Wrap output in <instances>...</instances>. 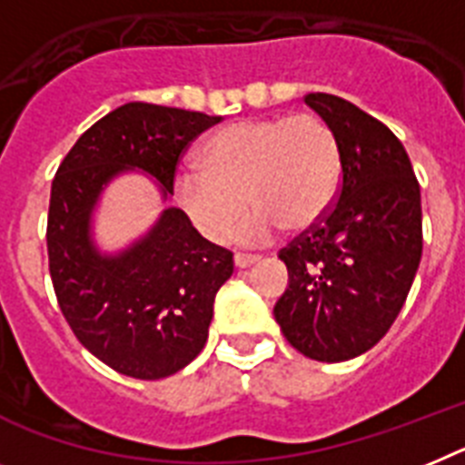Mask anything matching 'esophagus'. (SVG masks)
<instances>
[{"label": "esophagus", "instance_id": "esophagus-1", "mask_svg": "<svg viewBox=\"0 0 465 465\" xmlns=\"http://www.w3.org/2000/svg\"><path fill=\"white\" fill-rule=\"evenodd\" d=\"M255 262H260V257L257 255H245V252H236V255H233V264H236L239 269L251 267V264Z\"/></svg>", "mask_w": 465, "mask_h": 465}]
</instances>
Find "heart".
I'll return each mask as SVG.
<instances>
[{
  "mask_svg": "<svg viewBox=\"0 0 465 465\" xmlns=\"http://www.w3.org/2000/svg\"><path fill=\"white\" fill-rule=\"evenodd\" d=\"M198 173L174 179V196L191 226L224 243L245 213L236 241L264 243L276 232H305L333 208L342 177L338 136L317 113H283L229 124L196 155Z\"/></svg>",
  "mask_w": 465,
  "mask_h": 465,
  "instance_id": "1",
  "label": "heart"
}]
</instances>
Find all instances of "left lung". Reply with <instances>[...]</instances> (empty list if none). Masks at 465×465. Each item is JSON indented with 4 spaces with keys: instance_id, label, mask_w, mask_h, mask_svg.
I'll use <instances>...</instances> for the list:
<instances>
[{
    "instance_id": "1",
    "label": "left lung",
    "mask_w": 465,
    "mask_h": 465,
    "mask_svg": "<svg viewBox=\"0 0 465 465\" xmlns=\"http://www.w3.org/2000/svg\"><path fill=\"white\" fill-rule=\"evenodd\" d=\"M305 104L338 136L342 177L326 217L279 251L288 288L274 317L298 352L335 364L371 350L407 300L423 252L420 189L381 120L333 94Z\"/></svg>"
}]
</instances>
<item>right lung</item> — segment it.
Listing matches in <instances>:
<instances>
[{
	"instance_id": "add662e5",
	"label": "right lung",
	"mask_w": 465,
	"mask_h": 465,
	"mask_svg": "<svg viewBox=\"0 0 465 465\" xmlns=\"http://www.w3.org/2000/svg\"><path fill=\"white\" fill-rule=\"evenodd\" d=\"M220 120L132 101L77 139L52 182L46 251L58 307L77 341L123 376L158 381L201 354L233 255L203 239L179 208L163 210L120 255H101L89 236L92 210L101 189L130 167L170 196L189 143Z\"/></svg>"
}]
</instances>
